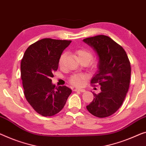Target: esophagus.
I'll use <instances>...</instances> for the list:
<instances>
[{
	"mask_svg": "<svg viewBox=\"0 0 146 146\" xmlns=\"http://www.w3.org/2000/svg\"><path fill=\"white\" fill-rule=\"evenodd\" d=\"M74 91L75 92H85V90L84 89H80V88H75Z\"/></svg>",
	"mask_w": 146,
	"mask_h": 146,
	"instance_id": "1",
	"label": "esophagus"
}]
</instances>
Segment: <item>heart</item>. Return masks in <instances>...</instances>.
<instances>
[{
  "label": "heart",
  "mask_w": 146,
  "mask_h": 146,
  "mask_svg": "<svg viewBox=\"0 0 146 146\" xmlns=\"http://www.w3.org/2000/svg\"><path fill=\"white\" fill-rule=\"evenodd\" d=\"M76 54H77L80 62H86L88 63L92 58V52L84 48H80L77 50L76 51ZM66 52H64V53H62V55L60 56L59 62H58L59 63V66L60 67H62L63 66V64H64V62L65 61V59H66ZM96 66V63L94 62V64H92V66L95 67ZM69 81H70L71 84H73L74 86H80L84 83L85 79H84V76L82 75H74L72 77H71L70 79H69Z\"/></svg>",
  "instance_id": "heart-1"
}]
</instances>
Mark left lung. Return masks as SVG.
I'll return each instance as SVG.
<instances>
[{"label": "left lung", "mask_w": 146, "mask_h": 146, "mask_svg": "<svg viewBox=\"0 0 146 146\" xmlns=\"http://www.w3.org/2000/svg\"><path fill=\"white\" fill-rule=\"evenodd\" d=\"M98 58V71L91 83L101 86L99 94L93 92L94 99L87 110L97 117H107L121 107L129 90L131 67L123 47L106 35L84 38Z\"/></svg>", "instance_id": "obj_1"}]
</instances>
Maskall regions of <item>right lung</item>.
I'll use <instances>...</instances> for the list:
<instances>
[{
  "mask_svg": "<svg viewBox=\"0 0 146 146\" xmlns=\"http://www.w3.org/2000/svg\"><path fill=\"white\" fill-rule=\"evenodd\" d=\"M71 40L43 38L30 45L21 62V77L25 98L44 117L59 113L72 90L66 86L56 87L51 77L57 71L63 51Z\"/></svg>",
  "mask_w": 146,
  "mask_h": 146,
  "instance_id": "right-lung-1",
  "label": "right lung"
}]
</instances>
